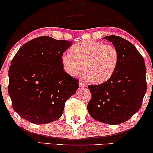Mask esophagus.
<instances>
[{
  "instance_id": "esophagus-1",
  "label": "esophagus",
  "mask_w": 153,
  "mask_h": 153,
  "mask_svg": "<svg viewBox=\"0 0 153 153\" xmlns=\"http://www.w3.org/2000/svg\"><path fill=\"white\" fill-rule=\"evenodd\" d=\"M79 85H80V87H82V88L86 87V84L84 83V82L82 81H79Z\"/></svg>"
}]
</instances>
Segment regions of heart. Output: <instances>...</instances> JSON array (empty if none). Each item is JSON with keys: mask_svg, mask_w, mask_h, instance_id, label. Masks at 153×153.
Here are the masks:
<instances>
[{"mask_svg": "<svg viewBox=\"0 0 153 153\" xmlns=\"http://www.w3.org/2000/svg\"><path fill=\"white\" fill-rule=\"evenodd\" d=\"M65 51L61 57L64 71L76 76L85 69L84 77L96 83H102L111 78L119 61V51L111 44L82 41Z\"/></svg>", "mask_w": 153, "mask_h": 153, "instance_id": "1", "label": "heart"}]
</instances>
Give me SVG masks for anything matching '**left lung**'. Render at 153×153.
Wrapping results in <instances>:
<instances>
[{
    "label": "left lung",
    "instance_id": "left-lung-1",
    "mask_svg": "<svg viewBox=\"0 0 153 153\" xmlns=\"http://www.w3.org/2000/svg\"><path fill=\"white\" fill-rule=\"evenodd\" d=\"M104 39L118 50L119 64L109 80L88 85L91 99L87 108L95 120L119 124L129 120L142 106L147 91L146 68L143 57L129 41L115 35Z\"/></svg>",
    "mask_w": 153,
    "mask_h": 153
}]
</instances>
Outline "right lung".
<instances>
[{"label": "right lung", "mask_w": 153, "mask_h": 153, "mask_svg": "<svg viewBox=\"0 0 153 153\" xmlns=\"http://www.w3.org/2000/svg\"><path fill=\"white\" fill-rule=\"evenodd\" d=\"M72 42L39 36L24 44L11 61L8 91L12 106L29 122L50 123L61 117L78 80L63 70L61 57Z\"/></svg>", "instance_id": "right-lung-1"}]
</instances>
